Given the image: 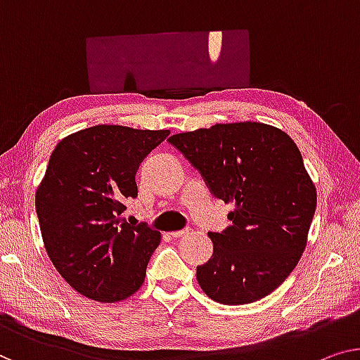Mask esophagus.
<instances>
[{
    "instance_id": "esophagus-1",
    "label": "esophagus",
    "mask_w": 360,
    "mask_h": 360,
    "mask_svg": "<svg viewBox=\"0 0 360 360\" xmlns=\"http://www.w3.org/2000/svg\"><path fill=\"white\" fill-rule=\"evenodd\" d=\"M189 231H191L189 228H184V229H179V231H171L169 234L173 236V238H182V236H186Z\"/></svg>"
}]
</instances>
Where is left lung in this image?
<instances>
[{"label": "left lung", "mask_w": 360, "mask_h": 360, "mask_svg": "<svg viewBox=\"0 0 360 360\" xmlns=\"http://www.w3.org/2000/svg\"><path fill=\"white\" fill-rule=\"evenodd\" d=\"M168 142L214 197L234 203L231 226L208 233L213 255L197 266L203 292L226 305L268 296L297 265L317 207L297 146L281 129L250 121L174 134Z\"/></svg>", "instance_id": "8db88e82"}]
</instances>
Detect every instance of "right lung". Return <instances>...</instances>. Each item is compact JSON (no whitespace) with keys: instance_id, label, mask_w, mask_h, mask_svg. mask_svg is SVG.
Returning a JSON list of instances; mask_svg holds the SVG:
<instances>
[{"instance_id":"obj_1","label":"right lung","mask_w":360,"mask_h":360,"mask_svg":"<svg viewBox=\"0 0 360 360\" xmlns=\"http://www.w3.org/2000/svg\"><path fill=\"white\" fill-rule=\"evenodd\" d=\"M169 131L94 126L53 150L35 194L43 244L58 273L82 296L127 299L146 280L162 234L121 219L137 197L136 173Z\"/></svg>"}]
</instances>
